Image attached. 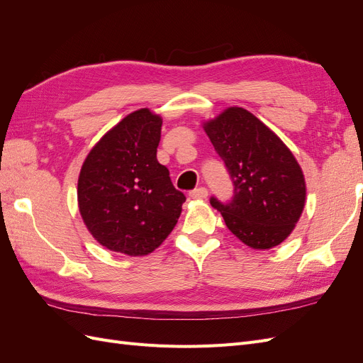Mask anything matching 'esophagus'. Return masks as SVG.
Listing matches in <instances>:
<instances>
[{
    "label": "esophagus",
    "instance_id": "34e87169",
    "mask_svg": "<svg viewBox=\"0 0 363 363\" xmlns=\"http://www.w3.org/2000/svg\"><path fill=\"white\" fill-rule=\"evenodd\" d=\"M189 196H191V199H195V200H204L207 196V189L206 188H196V189L189 192Z\"/></svg>",
    "mask_w": 363,
    "mask_h": 363
}]
</instances>
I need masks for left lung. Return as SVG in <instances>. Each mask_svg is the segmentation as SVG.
<instances>
[{
  "label": "left lung",
  "instance_id": "obj_1",
  "mask_svg": "<svg viewBox=\"0 0 363 363\" xmlns=\"http://www.w3.org/2000/svg\"><path fill=\"white\" fill-rule=\"evenodd\" d=\"M235 184L232 203L211 199L225 225L255 250L286 239L303 213L306 180L292 151L259 118L242 107H227L203 123Z\"/></svg>",
  "mask_w": 363,
  "mask_h": 363
}]
</instances>
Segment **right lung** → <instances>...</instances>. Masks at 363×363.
I'll return each instance as SVG.
<instances>
[{"mask_svg": "<svg viewBox=\"0 0 363 363\" xmlns=\"http://www.w3.org/2000/svg\"><path fill=\"white\" fill-rule=\"evenodd\" d=\"M162 118L131 112L96 142L77 184L83 223L98 244L127 256H147L172 232L186 196L157 162Z\"/></svg>", "mask_w": 363, "mask_h": 363, "instance_id": "right-lung-1", "label": "right lung"}]
</instances>
